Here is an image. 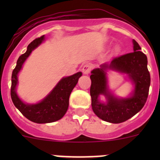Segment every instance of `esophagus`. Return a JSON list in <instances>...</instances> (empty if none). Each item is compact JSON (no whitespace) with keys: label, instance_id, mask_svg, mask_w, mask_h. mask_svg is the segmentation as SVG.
<instances>
[{"label":"esophagus","instance_id":"1","mask_svg":"<svg viewBox=\"0 0 160 160\" xmlns=\"http://www.w3.org/2000/svg\"><path fill=\"white\" fill-rule=\"evenodd\" d=\"M91 65L89 63H86L83 66V68H82V72H83V74H88L90 72V70H91Z\"/></svg>","mask_w":160,"mask_h":160}]
</instances>
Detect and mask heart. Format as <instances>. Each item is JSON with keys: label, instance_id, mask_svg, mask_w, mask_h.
<instances>
[{"label": "heart", "instance_id": "b5f03b06", "mask_svg": "<svg viewBox=\"0 0 160 160\" xmlns=\"http://www.w3.org/2000/svg\"><path fill=\"white\" fill-rule=\"evenodd\" d=\"M114 51H115L116 52H118V48H116V49H114Z\"/></svg>", "mask_w": 160, "mask_h": 160}]
</instances>
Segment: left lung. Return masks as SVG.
<instances>
[{
	"mask_svg": "<svg viewBox=\"0 0 160 160\" xmlns=\"http://www.w3.org/2000/svg\"><path fill=\"white\" fill-rule=\"evenodd\" d=\"M132 42L134 52L114 58L110 64H102L101 68L91 71L90 93L92 109L98 118L105 122L114 124L125 122L141 110L147 101L150 86L147 57L140 51L141 47L135 40ZM108 68L128 74L131 81L135 84V90L132 96L118 98L109 91L106 77ZM101 94L107 98L106 103H101L98 99Z\"/></svg>",
	"mask_w": 160,
	"mask_h": 160,
	"instance_id": "left-lung-1",
	"label": "left lung"
}]
</instances>
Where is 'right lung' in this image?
<instances>
[{"label": "right lung", "mask_w": 160, "mask_h": 160, "mask_svg": "<svg viewBox=\"0 0 160 160\" xmlns=\"http://www.w3.org/2000/svg\"><path fill=\"white\" fill-rule=\"evenodd\" d=\"M44 38L45 35H42L40 38H35L28 45L27 51L19 56L11 75V97L14 106L26 118L38 124L51 123L63 117L68 109L71 92L77 85L79 78L82 76V72H78L70 77H63L49 94L39 103L35 104H25L16 93L18 74L31 52L42 42Z\"/></svg>", "instance_id": "right-lung-1"}]
</instances>
